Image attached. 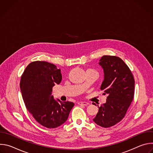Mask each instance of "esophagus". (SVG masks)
Instances as JSON below:
<instances>
[{
  "mask_svg": "<svg viewBox=\"0 0 153 153\" xmlns=\"http://www.w3.org/2000/svg\"><path fill=\"white\" fill-rule=\"evenodd\" d=\"M78 104H79V105H84V106H87V105H89V103H88L85 102H79L78 103Z\"/></svg>",
  "mask_w": 153,
  "mask_h": 153,
  "instance_id": "obj_1",
  "label": "esophagus"
}]
</instances>
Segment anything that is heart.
I'll use <instances>...</instances> for the list:
<instances>
[{
  "instance_id": "1",
  "label": "heart",
  "mask_w": 153,
  "mask_h": 153,
  "mask_svg": "<svg viewBox=\"0 0 153 153\" xmlns=\"http://www.w3.org/2000/svg\"><path fill=\"white\" fill-rule=\"evenodd\" d=\"M90 70V69H88V70ZM87 70H86V71H87Z\"/></svg>"
}]
</instances>
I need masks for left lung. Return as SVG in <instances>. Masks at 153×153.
<instances>
[{
	"label": "left lung",
	"instance_id": "obj_1",
	"mask_svg": "<svg viewBox=\"0 0 153 153\" xmlns=\"http://www.w3.org/2000/svg\"><path fill=\"white\" fill-rule=\"evenodd\" d=\"M99 65L104 72L100 90L108 96L106 103L97 105L99 111L93 121L102 127L108 128L125 117L133 100L134 79L129 67L119 57L103 56Z\"/></svg>",
	"mask_w": 153,
	"mask_h": 153
}]
</instances>
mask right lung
Segmentation results:
<instances>
[{"mask_svg": "<svg viewBox=\"0 0 153 153\" xmlns=\"http://www.w3.org/2000/svg\"><path fill=\"white\" fill-rule=\"evenodd\" d=\"M62 80L60 70L45 61L30 63L22 75L20 88L28 111L47 128H55L67 121L74 103L54 99L53 87Z\"/></svg>", "mask_w": 153, "mask_h": 153, "instance_id": "add662e5", "label": "right lung"}]
</instances>
